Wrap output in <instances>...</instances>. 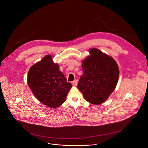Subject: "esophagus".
I'll use <instances>...</instances> for the list:
<instances>
[{
	"label": "esophagus",
	"mask_w": 148,
	"mask_h": 148,
	"mask_svg": "<svg viewBox=\"0 0 148 148\" xmlns=\"http://www.w3.org/2000/svg\"><path fill=\"white\" fill-rule=\"evenodd\" d=\"M72 84H73V85L74 86H77V84H78V81H77V80L75 79V80L73 81V82H72Z\"/></svg>",
	"instance_id": "esophagus-1"
}]
</instances>
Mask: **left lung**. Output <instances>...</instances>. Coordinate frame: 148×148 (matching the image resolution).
Masks as SVG:
<instances>
[{
	"label": "left lung",
	"instance_id": "obj_1",
	"mask_svg": "<svg viewBox=\"0 0 148 148\" xmlns=\"http://www.w3.org/2000/svg\"><path fill=\"white\" fill-rule=\"evenodd\" d=\"M90 56L82 61L83 75L78 89L89 103L99 105L104 102L115 90L119 70L115 60L97 48L89 49Z\"/></svg>",
	"mask_w": 148,
	"mask_h": 148
}]
</instances>
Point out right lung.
Masks as SVG:
<instances>
[{
    "mask_svg": "<svg viewBox=\"0 0 148 148\" xmlns=\"http://www.w3.org/2000/svg\"><path fill=\"white\" fill-rule=\"evenodd\" d=\"M27 82L37 99L52 108L58 107L66 101L72 86L50 55L30 68Z\"/></svg>",
    "mask_w": 148,
    "mask_h": 148,
    "instance_id": "obj_1",
    "label": "right lung"
}]
</instances>
